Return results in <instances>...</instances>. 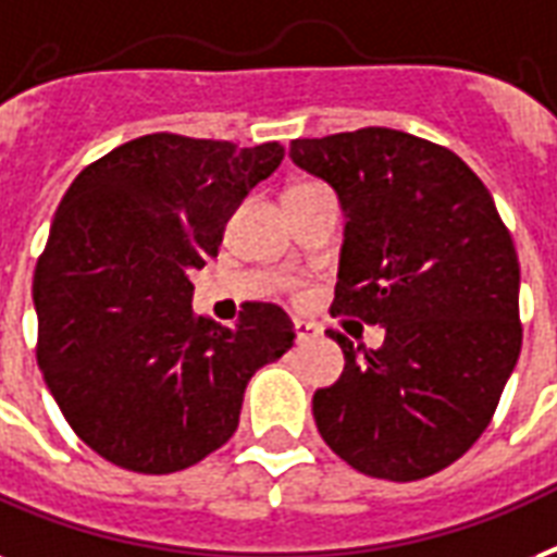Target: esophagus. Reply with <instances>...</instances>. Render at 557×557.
Segmentation results:
<instances>
[{
    "instance_id": "1",
    "label": "esophagus",
    "mask_w": 557,
    "mask_h": 557,
    "mask_svg": "<svg viewBox=\"0 0 557 557\" xmlns=\"http://www.w3.org/2000/svg\"><path fill=\"white\" fill-rule=\"evenodd\" d=\"M318 335V326L309 324V321H295V338L297 345H304V342H312Z\"/></svg>"
}]
</instances>
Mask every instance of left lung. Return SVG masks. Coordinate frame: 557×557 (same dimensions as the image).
<instances>
[{"instance_id": "8db88e82", "label": "left lung", "mask_w": 557, "mask_h": 557, "mask_svg": "<svg viewBox=\"0 0 557 557\" xmlns=\"http://www.w3.org/2000/svg\"><path fill=\"white\" fill-rule=\"evenodd\" d=\"M338 195L333 315L385 326L376 350L333 333L345 373L312 397L318 432L364 476L414 482L485 432L523 345L520 262L473 169L430 139L362 127L292 139Z\"/></svg>"}]
</instances>
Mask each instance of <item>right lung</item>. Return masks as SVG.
<instances>
[{
    "label": "right lung",
    "instance_id": "obj_1",
    "mask_svg": "<svg viewBox=\"0 0 557 557\" xmlns=\"http://www.w3.org/2000/svg\"><path fill=\"white\" fill-rule=\"evenodd\" d=\"M283 154L148 134L63 195L34 269L37 362L75 435L116 467L160 476L210 456L250 376L295 345L274 304H245L236 326L195 315L189 280Z\"/></svg>",
    "mask_w": 557,
    "mask_h": 557
}]
</instances>
